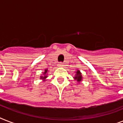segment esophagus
<instances>
[{"instance_id":"esophagus-1","label":"esophagus","mask_w":123,"mask_h":123,"mask_svg":"<svg viewBox=\"0 0 123 123\" xmlns=\"http://www.w3.org/2000/svg\"><path fill=\"white\" fill-rule=\"evenodd\" d=\"M58 66H59V67H62V66H63V63L61 62H59V63L58 64Z\"/></svg>"}]
</instances>
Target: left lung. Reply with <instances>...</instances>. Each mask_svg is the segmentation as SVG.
<instances>
[{"mask_svg":"<svg viewBox=\"0 0 123 123\" xmlns=\"http://www.w3.org/2000/svg\"><path fill=\"white\" fill-rule=\"evenodd\" d=\"M75 80H77L78 82H80V81L82 80V75H81V73L80 72V71H77V74L75 75Z\"/></svg>","mask_w":123,"mask_h":123,"instance_id":"obj_1","label":"left lung"}]
</instances>
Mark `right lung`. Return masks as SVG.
Listing matches in <instances>:
<instances>
[{
    "label": "right lung",
    "instance_id": "right-lung-1",
    "mask_svg": "<svg viewBox=\"0 0 123 123\" xmlns=\"http://www.w3.org/2000/svg\"><path fill=\"white\" fill-rule=\"evenodd\" d=\"M46 72H47V70H45V71H44V77H41V79H45V78H46Z\"/></svg>",
    "mask_w": 123,
    "mask_h": 123
}]
</instances>
